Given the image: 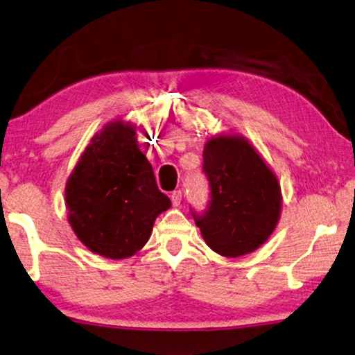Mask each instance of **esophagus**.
I'll use <instances>...</instances> for the list:
<instances>
[{
  "mask_svg": "<svg viewBox=\"0 0 355 355\" xmlns=\"http://www.w3.org/2000/svg\"><path fill=\"white\" fill-rule=\"evenodd\" d=\"M170 199H171L173 207H179L180 202H182V191H180V190L173 191L170 195Z\"/></svg>",
  "mask_w": 355,
  "mask_h": 355,
  "instance_id": "1",
  "label": "esophagus"
}]
</instances>
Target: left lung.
I'll return each mask as SVG.
<instances>
[{
	"label": "left lung",
	"instance_id": "1",
	"mask_svg": "<svg viewBox=\"0 0 355 355\" xmlns=\"http://www.w3.org/2000/svg\"><path fill=\"white\" fill-rule=\"evenodd\" d=\"M210 207L196 216L205 244L225 258L259 249L282 216L278 178L249 140L236 132L213 136L204 146Z\"/></svg>",
	"mask_w": 355,
	"mask_h": 355
}]
</instances>
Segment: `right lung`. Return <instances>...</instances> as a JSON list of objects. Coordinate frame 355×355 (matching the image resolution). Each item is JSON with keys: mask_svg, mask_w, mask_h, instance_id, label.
Masks as SVG:
<instances>
[{"mask_svg": "<svg viewBox=\"0 0 355 355\" xmlns=\"http://www.w3.org/2000/svg\"><path fill=\"white\" fill-rule=\"evenodd\" d=\"M64 204L76 236L92 253L125 259L142 249L171 207L140 151L136 125L112 120L86 145L66 180Z\"/></svg>", "mask_w": 355, "mask_h": 355, "instance_id": "add662e5", "label": "right lung"}]
</instances>
